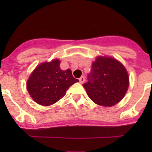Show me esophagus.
Listing matches in <instances>:
<instances>
[{
  "label": "esophagus",
  "instance_id": "1",
  "mask_svg": "<svg viewBox=\"0 0 152 152\" xmlns=\"http://www.w3.org/2000/svg\"><path fill=\"white\" fill-rule=\"evenodd\" d=\"M84 80H85V77H84V76H81V77L79 78V81H80V84H83V83L84 82Z\"/></svg>",
  "mask_w": 152,
  "mask_h": 152
}]
</instances>
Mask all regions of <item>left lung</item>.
Returning <instances> with one entry per match:
<instances>
[{"label": "left lung", "instance_id": "obj_1", "mask_svg": "<svg viewBox=\"0 0 152 152\" xmlns=\"http://www.w3.org/2000/svg\"><path fill=\"white\" fill-rule=\"evenodd\" d=\"M88 80L83 86L88 96L103 107H112L119 103L129 84L128 72L123 64L105 56H98L92 63Z\"/></svg>", "mask_w": 152, "mask_h": 152}]
</instances>
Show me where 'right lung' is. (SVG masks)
<instances>
[{
  "instance_id": "obj_1",
  "label": "right lung",
  "mask_w": 152,
  "mask_h": 152,
  "mask_svg": "<svg viewBox=\"0 0 152 152\" xmlns=\"http://www.w3.org/2000/svg\"><path fill=\"white\" fill-rule=\"evenodd\" d=\"M61 61L54 59L39 64L29 76L26 88L36 103L42 106H50L61 99L66 91L77 79L72 76V71H62Z\"/></svg>"
}]
</instances>
